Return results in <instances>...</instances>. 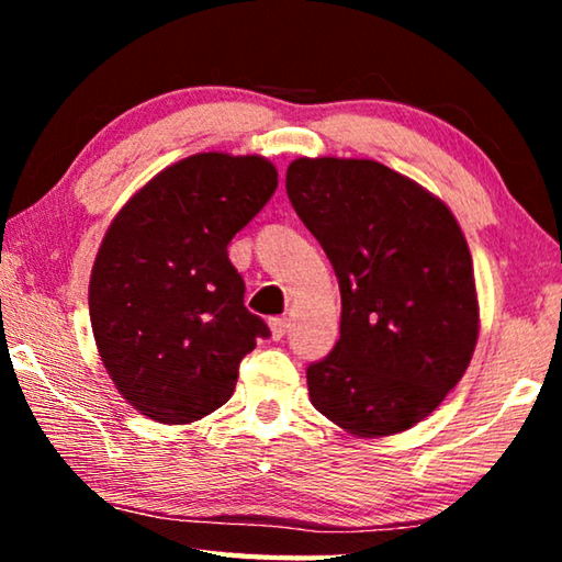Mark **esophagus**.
<instances>
[{
    "mask_svg": "<svg viewBox=\"0 0 562 562\" xmlns=\"http://www.w3.org/2000/svg\"><path fill=\"white\" fill-rule=\"evenodd\" d=\"M288 327H290V322L284 319V317H272V319H270L272 339H282L284 335H288Z\"/></svg>",
    "mask_w": 562,
    "mask_h": 562,
    "instance_id": "1",
    "label": "esophagus"
}]
</instances>
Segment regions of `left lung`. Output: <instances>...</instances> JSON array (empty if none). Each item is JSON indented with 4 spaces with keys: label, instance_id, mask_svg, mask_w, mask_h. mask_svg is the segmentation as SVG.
<instances>
[{
    "label": "left lung",
    "instance_id": "8db88e82",
    "mask_svg": "<svg viewBox=\"0 0 562 562\" xmlns=\"http://www.w3.org/2000/svg\"><path fill=\"white\" fill-rule=\"evenodd\" d=\"M284 188L341 292L339 341L307 367L310 402L367 439L412 429L459 384L479 339L459 223L376 160L297 158Z\"/></svg>",
    "mask_w": 562,
    "mask_h": 562
}]
</instances>
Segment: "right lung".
<instances>
[{"label":"right lung","mask_w":562,"mask_h":562,"mask_svg":"<svg viewBox=\"0 0 562 562\" xmlns=\"http://www.w3.org/2000/svg\"><path fill=\"white\" fill-rule=\"evenodd\" d=\"M278 188L260 156L198 154L170 166L113 217L91 270L93 339L126 402L190 424L235 392L265 319L245 307L227 245Z\"/></svg>","instance_id":"obj_1"}]
</instances>
